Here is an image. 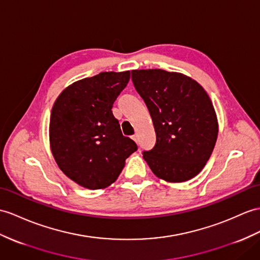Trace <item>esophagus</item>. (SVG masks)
<instances>
[{"mask_svg":"<svg viewBox=\"0 0 260 260\" xmlns=\"http://www.w3.org/2000/svg\"><path fill=\"white\" fill-rule=\"evenodd\" d=\"M131 138H132V140H135L136 142H138V141H139V139H138V135H135V136H132Z\"/></svg>","mask_w":260,"mask_h":260,"instance_id":"esophagus-1","label":"esophagus"}]
</instances>
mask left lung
<instances>
[{
    "label": "left lung",
    "mask_w": 260,
    "mask_h": 260,
    "mask_svg": "<svg viewBox=\"0 0 260 260\" xmlns=\"http://www.w3.org/2000/svg\"><path fill=\"white\" fill-rule=\"evenodd\" d=\"M131 78L156 135L143 159L159 179L191 180L203 170L217 140V117L207 92L191 77L163 69L132 71Z\"/></svg>",
    "instance_id": "8db88e82"
}]
</instances>
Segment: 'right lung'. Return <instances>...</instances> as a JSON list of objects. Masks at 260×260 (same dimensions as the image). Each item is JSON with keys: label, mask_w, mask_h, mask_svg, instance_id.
Returning <instances> with one entry per match:
<instances>
[{"label": "right lung", "mask_w": 260, "mask_h": 260, "mask_svg": "<svg viewBox=\"0 0 260 260\" xmlns=\"http://www.w3.org/2000/svg\"><path fill=\"white\" fill-rule=\"evenodd\" d=\"M130 72H104L74 82L56 99L49 143L57 166L78 185L99 189L115 182L138 147L124 137L112 106Z\"/></svg>", "instance_id": "add662e5"}]
</instances>
